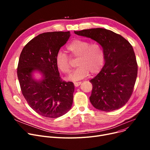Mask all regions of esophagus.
<instances>
[{
    "mask_svg": "<svg viewBox=\"0 0 150 150\" xmlns=\"http://www.w3.org/2000/svg\"><path fill=\"white\" fill-rule=\"evenodd\" d=\"M81 82H74V86H75V87H78V86H79L80 84H81Z\"/></svg>",
    "mask_w": 150,
    "mask_h": 150,
    "instance_id": "esophagus-1",
    "label": "esophagus"
}]
</instances>
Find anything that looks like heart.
<instances>
[{
    "label": "heart",
    "mask_w": 150,
    "mask_h": 150,
    "mask_svg": "<svg viewBox=\"0 0 150 150\" xmlns=\"http://www.w3.org/2000/svg\"><path fill=\"white\" fill-rule=\"evenodd\" d=\"M67 52L71 58H78V68L71 74L69 78L78 80L92 75L99 73L105 63V52L102 46L97 42L91 43L84 39H76L71 41L66 47ZM63 52L59 51L56 55L55 63L57 68L64 74L71 70L70 58Z\"/></svg>",
    "instance_id": "heart-1"
}]
</instances>
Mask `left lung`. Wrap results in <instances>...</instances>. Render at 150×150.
Returning <instances> with one entry per match:
<instances>
[{"instance_id":"obj_1","label":"left lung","mask_w":150,"mask_h":150,"mask_svg":"<svg viewBox=\"0 0 150 150\" xmlns=\"http://www.w3.org/2000/svg\"><path fill=\"white\" fill-rule=\"evenodd\" d=\"M75 33L95 40L105 52L103 69L89 81L92 84L91 104L106 112L122 108L129 100L137 76V63L131 44L121 35L105 28L83 30Z\"/></svg>"}]
</instances>
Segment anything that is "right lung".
Wrapping results in <instances>:
<instances>
[{
  "label": "right lung",
  "mask_w": 150,
  "mask_h": 150,
  "mask_svg": "<svg viewBox=\"0 0 150 150\" xmlns=\"http://www.w3.org/2000/svg\"><path fill=\"white\" fill-rule=\"evenodd\" d=\"M70 35V31L40 34L24 46L20 54L17 74L22 93L28 105L45 117H59L72 106L74 83L62 80L55 63L57 54ZM35 69L43 74L41 81L32 78Z\"/></svg>",
  "instance_id": "1"
}]
</instances>
